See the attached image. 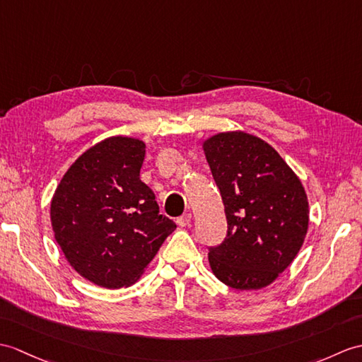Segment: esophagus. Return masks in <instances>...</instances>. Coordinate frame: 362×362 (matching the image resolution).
Instances as JSON below:
<instances>
[{"mask_svg":"<svg viewBox=\"0 0 362 362\" xmlns=\"http://www.w3.org/2000/svg\"><path fill=\"white\" fill-rule=\"evenodd\" d=\"M189 223H191V214L189 213L182 214L179 219H177V225L179 226H188Z\"/></svg>","mask_w":362,"mask_h":362,"instance_id":"esophagus-1","label":"esophagus"}]
</instances>
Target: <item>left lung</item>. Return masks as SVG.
Masks as SVG:
<instances>
[{
  "mask_svg": "<svg viewBox=\"0 0 362 362\" xmlns=\"http://www.w3.org/2000/svg\"><path fill=\"white\" fill-rule=\"evenodd\" d=\"M202 148L228 222L225 240L209 248V267L231 288L268 287L304 243L307 192L279 153L253 134L219 132Z\"/></svg>",
  "mask_w": 362,
  "mask_h": 362,
  "instance_id": "left-lung-1",
  "label": "left lung"
}]
</instances>
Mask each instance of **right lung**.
<instances>
[{"label": "right lung", "mask_w": 362, "mask_h": 362, "mask_svg": "<svg viewBox=\"0 0 362 362\" xmlns=\"http://www.w3.org/2000/svg\"><path fill=\"white\" fill-rule=\"evenodd\" d=\"M145 141L107 137L63 175L50 202L55 240L71 267L98 287L136 284L175 223L140 180Z\"/></svg>", "instance_id": "add662e5"}]
</instances>
